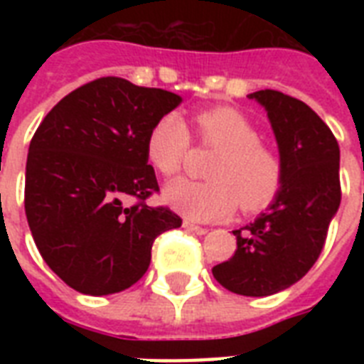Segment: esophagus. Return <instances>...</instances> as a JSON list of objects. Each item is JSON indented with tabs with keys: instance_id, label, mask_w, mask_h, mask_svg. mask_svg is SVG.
Returning a JSON list of instances; mask_svg holds the SVG:
<instances>
[{
	"instance_id": "34e87169",
	"label": "esophagus",
	"mask_w": 364,
	"mask_h": 364,
	"mask_svg": "<svg viewBox=\"0 0 364 364\" xmlns=\"http://www.w3.org/2000/svg\"><path fill=\"white\" fill-rule=\"evenodd\" d=\"M183 227L187 228L188 232H194V234H198V236H202V234H205V232H208V228H204V227H198V225H194V223H191V221H185V223H183Z\"/></svg>"
}]
</instances>
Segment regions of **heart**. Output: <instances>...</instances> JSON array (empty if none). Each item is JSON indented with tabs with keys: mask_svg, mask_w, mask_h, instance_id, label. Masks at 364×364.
<instances>
[{
	"mask_svg": "<svg viewBox=\"0 0 364 364\" xmlns=\"http://www.w3.org/2000/svg\"><path fill=\"white\" fill-rule=\"evenodd\" d=\"M202 145L217 147L208 181L179 179L166 187V202L191 221H223L236 208L253 213L276 198L283 185V160L260 141L257 126L234 107L219 105L194 115ZM193 147L187 122L177 113L159 117L149 128L145 154L160 176L179 173Z\"/></svg>",
	"mask_w": 364,
	"mask_h": 364,
	"instance_id": "heart-1",
	"label": "heart"
}]
</instances>
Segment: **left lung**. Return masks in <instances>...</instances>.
<instances>
[{
  "instance_id": "obj_1",
  "label": "left lung",
  "mask_w": 364,
  "mask_h": 364,
  "mask_svg": "<svg viewBox=\"0 0 364 364\" xmlns=\"http://www.w3.org/2000/svg\"><path fill=\"white\" fill-rule=\"evenodd\" d=\"M249 98L268 111L283 160V185L264 213L234 230L236 253L211 272L232 293L268 296L304 277L321 255L342 198L340 147L304 102L270 88Z\"/></svg>"
}]
</instances>
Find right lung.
Returning <instances> with one entry per match:
<instances>
[{
  "instance_id": "obj_1",
  "label": "right lung",
  "mask_w": 364,
  "mask_h": 364,
  "mask_svg": "<svg viewBox=\"0 0 364 364\" xmlns=\"http://www.w3.org/2000/svg\"><path fill=\"white\" fill-rule=\"evenodd\" d=\"M181 98L100 77L62 98L30 141L24 208L43 260L79 293H121L141 279L156 236L181 227L147 164L145 139ZM134 198L132 206L122 200Z\"/></svg>"
}]
</instances>
